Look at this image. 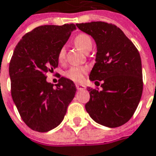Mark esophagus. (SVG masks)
<instances>
[{
    "label": "esophagus",
    "mask_w": 156,
    "mask_h": 156,
    "mask_svg": "<svg viewBox=\"0 0 156 156\" xmlns=\"http://www.w3.org/2000/svg\"><path fill=\"white\" fill-rule=\"evenodd\" d=\"M76 87H77V89H78V90H84V89L86 88V87H85V85H79V84H76Z\"/></svg>",
    "instance_id": "obj_1"
}]
</instances>
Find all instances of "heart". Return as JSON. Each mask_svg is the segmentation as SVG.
I'll return each mask as SVG.
<instances>
[{
    "mask_svg": "<svg viewBox=\"0 0 156 156\" xmlns=\"http://www.w3.org/2000/svg\"><path fill=\"white\" fill-rule=\"evenodd\" d=\"M74 44L75 45L79 48L82 51H84L85 53H88L89 51L92 49V40H91V37L87 34L85 33H81L78 34L76 37L74 38ZM65 54H66V51H65V47H62L58 54V58L59 61H64L65 58ZM87 71V69L85 67H78V66H73L70 68L68 71H66L65 75L66 77L71 78L74 81H82L84 79V76Z\"/></svg>",
    "mask_w": 156,
    "mask_h": 156,
    "instance_id": "obj_1",
    "label": "heart"
}]
</instances>
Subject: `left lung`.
<instances>
[{"mask_svg": "<svg viewBox=\"0 0 156 156\" xmlns=\"http://www.w3.org/2000/svg\"><path fill=\"white\" fill-rule=\"evenodd\" d=\"M76 25L96 42V63L89 78L95 83L102 82L101 91L88 87L90 99L85 109L100 125H124L133 115L143 90L139 51L113 24L91 22Z\"/></svg>", "mask_w": 156, "mask_h": 156, "instance_id": "8db88e82", "label": "left lung"}]
</instances>
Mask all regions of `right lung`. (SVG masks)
I'll return each mask as SVG.
<instances>
[{"instance_id":"right-lung-1","label":"right lung","mask_w":156,"mask_h":156,"mask_svg":"<svg viewBox=\"0 0 156 156\" xmlns=\"http://www.w3.org/2000/svg\"><path fill=\"white\" fill-rule=\"evenodd\" d=\"M76 30L75 24L44 25L24 35L9 63L11 95L25 124L34 131L48 132L65 118L76 93L73 81L59 78L56 87L46 74L58 65V54Z\"/></svg>"}]
</instances>
